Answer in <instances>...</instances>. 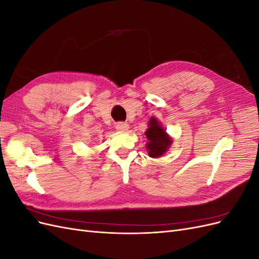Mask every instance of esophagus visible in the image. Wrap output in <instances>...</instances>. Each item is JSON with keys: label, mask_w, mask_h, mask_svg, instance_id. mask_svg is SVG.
I'll use <instances>...</instances> for the list:
<instances>
[{"label": "esophagus", "mask_w": 259, "mask_h": 259, "mask_svg": "<svg viewBox=\"0 0 259 259\" xmlns=\"http://www.w3.org/2000/svg\"><path fill=\"white\" fill-rule=\"evenodd\" d=\"M115 128L117 131H120V132H125V131L128 130V124L124 123V122H119L115 125Z\"/></svg>", "instance_id": "1"}]
</instances>
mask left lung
<instances>
[{"instance_id": "1", "label": "left lung", "mask_w": 259, "mask_h": 259, "mask_svg": "<svg viewBox=\"0 0 259 259\" xmlns=\"http://www.w3.org/2000/svg\"><path fill=\"white\" fill-rule=\"evenodd\" d=\"M145 135L148 140L146 148L149 156H151V158H159L167 151V149L171 145V138L166 134L165 130L161 126L160 122L153 116L148 123V130L146 131Z\"/></svg>"}]
</instances>
